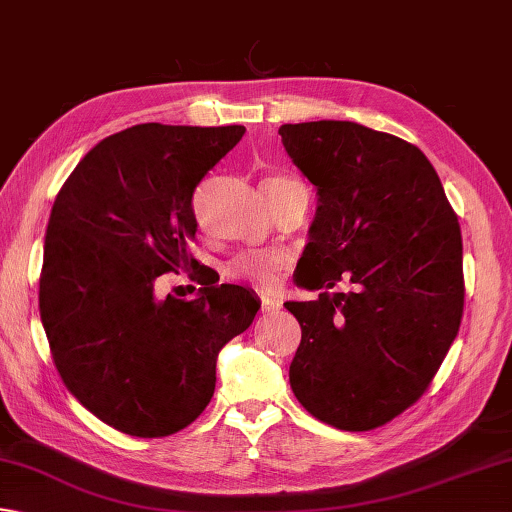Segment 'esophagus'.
<instances>
[{
	"label": "esophagus",
	"mask_w": 512,
	"mask_h": 512,
	"mask_svg": "<svg viewBox=\"0 0 512 512\" xmlns=\"http://www.w3.org/2000/svg\"><path fill=\"white\" fill-rule=\"evenodd\" d=\"M260 312L265 316H272L281 312V303L276 301V298H269V296H260Z\"/></svg>",
	"instance_id": "34e87169"
}]
</instances>
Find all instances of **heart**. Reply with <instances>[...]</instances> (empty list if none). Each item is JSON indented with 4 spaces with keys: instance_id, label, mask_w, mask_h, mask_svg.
Instances as JSON below:
<instances>
[{
    "instance_id": "heart-1",
    "label": "heart",
    "mask_w": 512,
    "mask_h": 512,
    "mask_svg": "<svg viewBox=\"0 0 512 512\" xmlns=\"http://www.w3.org/2000/svg\"><path fill=\"white\" fill-rule=\"evenodd\" d=\"M289 182H298L292 176H272L265 180V189H274ZM292 265V256L285 252H243L234 256L225 267V276L231 281H247L260 289L276 287L278 278Z\"/></svg>"
}]
</instances>
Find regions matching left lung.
<instances>
[{
	"label": "left lung",
	"instance_id": "obj_1",
	"mask_svg": "<svg viewBox=\"0 0 512 512\" xmlns=\"http://www.w3.org/2000/svg\"><path fill=\"white\" fill-rule=\"evenodd\" d=\"M283 147L316 187L301 272L285 303L301 323L289 385L318 421L350 432L399 417L430 388L464 314L455 209L414 144L356 122L283 124Z\"/></svg>",
	"mask_w": 512,
	"mask_h": 512
}]
</instances>
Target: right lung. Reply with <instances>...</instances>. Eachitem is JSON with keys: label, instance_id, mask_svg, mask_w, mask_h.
Returning <instances> with one entry per match:
<instances>
[{"label": "right lung", "instance_id": "obj_1", "mask_svg": "<svg viewBox=\"0 0 512 512\" xmlns=\"http://www.w3.org/2000/svg\"><path fill=\"white\" fill-rule=\"evenodd\" d=\"M243 133L136 124L86 153L53 202L40 274L48 347L73 397L124 435L158 439L196 421L220 347L260 307L238 285H206L191 302L155 296L167 271L198 280L194 191Z\"/></svg>", "mask_w": 512, "mask_h": 512}]
</instances>
